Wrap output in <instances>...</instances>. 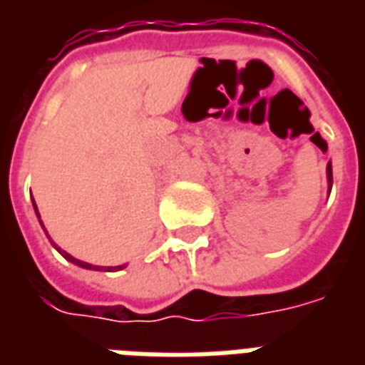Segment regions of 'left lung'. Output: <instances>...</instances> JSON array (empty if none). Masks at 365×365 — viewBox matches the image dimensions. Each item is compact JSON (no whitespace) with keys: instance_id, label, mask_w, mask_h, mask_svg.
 <instances>
[{"instance_id":"obj_1","label":"left lung","mask_w":365,"mask_h":365,"mask_svg":"<svg viewBox=\"0 0 365 365\" xmlns=\"http://www.w3.org/2000/svg\"><path fill=\"white\" fill-rule=\"evenodd\" d=\"M327 178H329V185L332 187V166H330V162L329 166H327Z\"/></svg>"}]
</instances>
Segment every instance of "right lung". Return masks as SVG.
Here are the masks:
<instances>
[{
    "instance_id": "1",
    "label": "right lung",
    "mask_w": 365,
    "mask_h": 365,
    "mask_svg": "<svg viewBox=\"0 0 365 365\" xmlns=\"http://www.w3.org/2000/svg\"><path fill=\"white\" fill-rule=\"evenodd\" d=\"M35 211H36V205H35ZM36 215H38V211H36ZM56 246V245H54ZM58 248V246H56ZM58 252L66 258V260H70L72 264H76V266H80V268H88V269H103V268H99V266H91V264H88V262H82V260H76L74 256H70L68 252H64V250H60L58 248ZM120 268H125V266H117V268H107V272H115V269H120Z\"/></svg>"
}]
</instances>
